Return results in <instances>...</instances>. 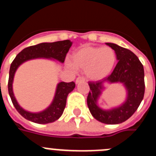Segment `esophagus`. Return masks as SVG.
<instances>
[{
  "instance_id": "obj_1",
  "label": "esophagus",
  "mask_w": 156,
  "mask_h": 156,
  "mask_svg": "<svg viewBox=\"0 0 156 156\" xmlns=\"http://www.w3.org/2000/svg\"><path fill=\"white\" fill-rule=\"evenodd\" d=\"M84 77L83 76H79L77 77L76 80V83H79L80 82H83L84 81Z\"/></svg>"
}]
</instances>
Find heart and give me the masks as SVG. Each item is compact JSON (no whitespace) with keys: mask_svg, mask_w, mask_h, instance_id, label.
Segmentation results:
<instances>
[{"mask_svg":"<svg viewBox=\"0 0 156 156\" xmlns=\"http://www.w3.org/2000/svg\"><path fill=\"white\" fill-rule=\"evenodd\" d=\"M115 62V51L108 47H82L71 57L72 65L78 69L85 70L88 78L93 80L107 76L113 69Z\"/></svg>","mask_w":156,"mask_h":156,"instance_id":"heart-1","label":"heart"}]
</instances>
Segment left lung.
<instances>
[{
    "label": "left lung",
    "instance_id": "8db88e82",
    "mask_svg": "<svg viewBox=\"0 0 156 156\" xmlns=\"http://www.w3.org/2000/svg\"><path fill=\"white\" fill-rule=\"evenodd\" d=\"M106 44L115 51L119 62L108 76L102 80L88 82L90 90L87 101L90 113L97 120L106 124H118L127 120L136 112L143 100L145 88L144 67L131 51L112 43H106ZM106 81L122 82L128 91L126 102L111 110H101L97 105V98L102 89V83Z\"/></svg>",
    "mask_w": 156,
    "mask_h": 156
}]
</instances>
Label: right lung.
Instances as JSON below:
<instances>
[{
    "label": "right lung",
    "instance_id": "add662e5",
    "mask_svg": "<svg viewBox=\"0 0 156 156\" xmlns=\"http://www.w3.org/2000/svg\"><path fill=\"white\" fill-rule=\"evenodd\" d=\"M71 46L72 42L69 40L52 43H41L39 44L24 48L21 52L18 54L16 58L13 60L9 70L8 83V93L15 108L25 119L40 124H45L57 120L62 115L66 107L67 96L69 93H70L75 88L76 84L73 81L69 83H59L57 87L55 96L51 105L46 110L41 112L32 113L25 111L19 106L12 91V82L17 68L24 62L37 58H51L61 62H64L66 55Z\"/></svg>",
    "mask_w": 156,
    "mask_h": 156
}]
</instances>
